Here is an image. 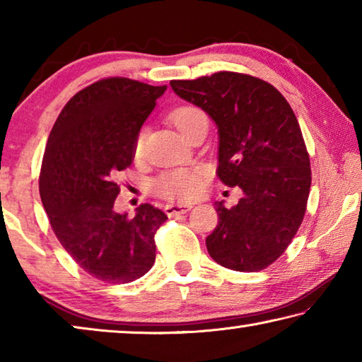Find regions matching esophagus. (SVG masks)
<instances>
[{
  "label": "esophagus",
  "mask_w": 362,
  "mask_h": 362,
  "mask_svg": "<svg viewBox=\"0 0 362 362\" xmlns=\"http://www.w3.org/2000/svg\"><path fill=\"white\" fill-rule=\"evenodd\" d=\"M189 209H192V206H187V204H166L164 212H166L169 217H174V216H180V214H187Z\"/></svg>",
  "instance_id": "obj_1"
}]
</instances>
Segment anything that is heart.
<instances>
[{
    "mask_svg": "<svg viewBox=\"0 0 362 362\" xmlns=\"http://www.w3.org/2000/svg\"><path fill=\"white\" fill-rule=\"evenodd\" d=\"M204 116L199 108L192 105H183L175 108L170 113V121L182 134H185L193 122ZM144 132H139L136 140H134V156L140 158L144 150ZM203 187V180H201V170L199 169H173L166 170V173L159 174L151 183L153 192L156 194L163 196L166 199H177V201H187L194 198L196 194L201 192Z\"/></svg>",
    "mask_w": 362,
    "mask_h": 362,
    "instance_id": "b5f03b06",
    "label": "heart"
}]
</instances>
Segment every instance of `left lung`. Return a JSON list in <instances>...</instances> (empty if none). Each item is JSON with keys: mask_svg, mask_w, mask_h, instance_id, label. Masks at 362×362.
<instances>
[{"mask_svg": "<svg viewBox=\"0 0 362 362\" xmlns=\"http://www.w3.org/2000/svg\"><path fill=\"white\" fill-rule=\"evenodd\" d=\"M218 129V179L240 187L243 198L226 209L216 203L218 223L206 238L214 260L235 272H260L289 246L306 211L310 155L297 116L279 90L236 71L170 81Z\"/></svg>", "mask_w": 362, "mask_h": 362, "instance_id": "obj_1", "label": "left lung"}]
</instances>
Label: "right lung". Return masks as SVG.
I'll list each match as a JSON object with an SVG mask.
<instances>
[{
	"label": "right lung",
	"mask_w": 362,
	"mask_h": 362,
	"mask_svg": "<svg viewBox=\"0 0 362 362\" xmlns=\"http://www.w3.org/2000/svg\"><path fill=\"white\" fill-rule=\"evenodd\" d=\"M166 86L112 76L66 102L49 134L40 194L57 240L90 276L126 284L155 263V235L168 216L151 204L115 211V177L134 161V140Z\"/></svg>",
	"instance_id": "obj_1"
}]
</instances>
